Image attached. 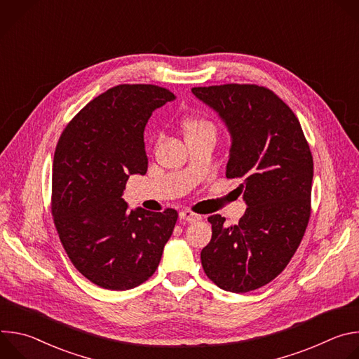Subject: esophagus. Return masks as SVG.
I'll use <instances>...</instances> for the list:
<instances>
[{
    "label": "esophagus",
    "mask_w": 359,
    "mask_h": 359,
    "mask_svg": "<svg viewBox=\"0 0 359 359\" xmlns=\"http://www.w3.org/2000/svg\"><path fill=\"white\" fill-rule=\"evenodd\" d=\"M179 217H180V220L187 222V223H194V222H197V220L201 219L198 215H196V213H193V212H190V210H182V212L179 213Z\"/></svg>",
    "instance_id": "1"
}]
</instances>
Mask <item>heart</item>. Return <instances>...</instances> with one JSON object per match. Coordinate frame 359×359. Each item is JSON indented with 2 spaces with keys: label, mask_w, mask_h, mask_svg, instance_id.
I'll return each mask as SVG.
<instances>
[{
  "label": "heart",
  "mask_w": 359,
  "mask_h": 359,
  "mask_svg": "<svg viewBox=\"0 0 359 359\" xmlns=\"http://www.w3.org/2000/svg\"><path fill=\"white\" fill-rule=\"evenodd\" d=\"M183 130L186 133V137L187 136H191V135H197V133H204V132H209V133H215L216 132V128L215 125L208 121V119H203V118H190V119H186L183 122Z\"/></svg>",
  "instance_id": "b5f03b06"
}]
</instances>
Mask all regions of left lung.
Masks as SVG:
<instances>
[{"instance_id": "8db88e82", "label": "left lung", "mask_w": 359, "mask_h": 359, "mask_svg": "<svg viewBox=\"0 0 359 359\" xmlns=\"http://www.w3.org/2000/svg\"><path fill=\"white\" fill-rule=\"evenodd\" d=\"M219 114L231 137L227 179L247 204L238 224L210 216L212 240L201 250L206 276L220 288L248 292L273 281L290 263L311 215L314 163L294 112L259 85L191 88Z\"/></svg>"}]
</instances>
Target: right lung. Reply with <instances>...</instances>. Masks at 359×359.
Wrapping results in <instances>:
<instances>
[{
    "instance_id": "right-lung-1",
    "label": "right lung",
    "mask_w": 359,
    "mask_h": 359,
    "mask_svg": "<svg viewBox=\"0 0 359 359\" xmlns=\"http://www.w3.org/2000/svg\"><path fill=\"white\" fill-rule=\"evenodd\" d=\"M175 99L156 85H118L64 129L53 165V216L75 269L115 291L140 285L156 271L177 212L128 210L130 175H144L143 132L151 112Z\"/></svg>"
}]
</instances>
